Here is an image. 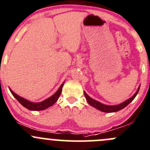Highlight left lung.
I'll use <instances>...</instances> for the list:
<instances>
[{"label":"left lung","instance_id":"8db88e82","mask_svg":"<svg viewBox=\"0 0 150 150\" xmlns=\"http://www.w3.org/2000/svg\"><path fill=\"white\" fill-rule=\"evenodd\" d=\"M139 88H140V86L139 87L138 90H137V91L136 92L135 94H134L132 97L130 98L129 99L126 100L125 102H122V104H118V105H115V106L105 105V104L100 103V102H97V101L94 100V99H91L90 96H88V94L86 93V92H84V95H85V96H86V100H87L88 103L90 104V105L93 106V107L96 108L97 110H100V111H102V112H117V111H119V110H122V109H123L124 107H125L127 105H128V104L131 103V102L134 100V98L136 97V96L137 95L139 91Z\"/></svg>","mask_w":150,"mask_h":150}]
</instances>
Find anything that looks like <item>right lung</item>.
Returning <instances> with one entry per match:
<instances>
[{
  "label": "right lung",
  "mask_w": 150,
  "mask_h": 150,
  "mask_svg": "<svg viewBox=\"0 0 150 150\" xmlns=\"http://www.w3.org/2000/svg\"><path fill=\"white\" fill-rule=\"evenodd\" d=\"M64 84H62V86H60L59 88L58 89L57 92L54 93L53 96H51V97H49L48 99H46V100L43 101L41 102H39V103H33V102H29V101L26 100L24 98L21 97V96H18L17 94L14 93L13 91H12L11 89H10L11 93H12L13 96L16 98L18 100V102H19L22 106H24L25 107H26L27 109L30 110H35V111H39V110H43L45 109L48 108V107H51L53 104L55 103L57 100H58L60 94L62 93V86Z\"/></svg>",
  "instance_id": "obj_1"
}]
</instances>
